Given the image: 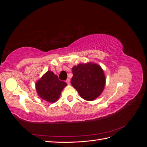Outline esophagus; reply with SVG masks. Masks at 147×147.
Here are the masks:
<instances>
[{"label":"esophagus","instance_id":"34e87169","mask_svg":"<svg viewBox=\"0 0 147 147\" xmlns=\"http://www.w3.org/2000/svg\"><path fill=\"white\" fill-rule=\"evenodd\" d=\"M65 82H66L68 84H70V79H69V78L67 79L66 80H65Z\"/></svg>","mask_w":147,"mask_h":147}]
</instances>
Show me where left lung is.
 <instances>
[{
  "label": "left lung",
  "instance_id": "left-lung-1",
  "mask_svg": "<svg viewBox=\"0 0 147 147\" xmlns=\"http://www.w3.org/2000/svg\"><path fill=\"white\" fill-rule=\"evenodd\" d=\"M71 84L83 99L92 101L101 94L105 85V75L101 67L95 63L74 65Z\"/></svg>",
  "mask_w": 147,
  "mask_h": 147
}]
</instances>
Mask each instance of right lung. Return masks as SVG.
<instances>
[{
    "mask_svg": "<svg viewBox=\"0 0 147 147\" xmlns=\"http://www.w3.org/2000/svg\"><path fill=\"white\" fill-rule=\"evenodd\" d=\"M67 85L66 83L59 80L52 71L48 70L35 83V88L41 99L54 103L58 100L61 91Z\"/></svg>",
    "mask_w": 147,
    "mask_h": 147,
    "instance_id": "1",
    "label": "right lung"
}]
</instances>
